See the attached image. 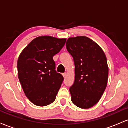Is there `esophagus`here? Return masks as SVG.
Wrapping results in <instances>:
<instances>
[{
    "label": "esophagus",
    "instance_id": "obj_1",
    "mask_svg": "<svg viewBox=\"0 0 128 128\" xmlns=\"http://www.w3.org/2000/svg\"><path fill=\"white\" fill-rule=\"evenodd\" d=\"M62 75H63V76H64V78H66V76H67V73H62Z\"/></svg>",
    "mask_w": 128,
    "mask_h": 128
}]
</instances>
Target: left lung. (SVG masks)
<instances>
[{"label":"left lung","instance_id":"left-lung-1","mask_svg":"<svg viewBox=\"0 0 128 128\" xmlns=\"http://www.w3.org/2000/svg\"><path fill=\"white\" fill-rule=\"evenodd\" d=\"M66 48L75 65V80L69 89L72 101L79 108H92L100 100L108 82L105 53L96 42L84 36L68 38Z\"/></svg>","mask_w":128,"mask_h":128}]
</instances>
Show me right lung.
<instances>
[{"label":"right lung","mask_w":128,"mask_h":128,"mask_svg":"<svg viewBox=\"0 0 128 128\" xmlns=\"http://www.w3.org/2000/svg\"><path fill=\"white\" fill-rule=\"evenodd\" d=\"M66 39L42 36L32 40L17 62L18 79L26 97L40 106L55 101L64 78L55 70L53 57L65 45Z\"/></svg>","instance_id":"1"}]
</instances>
